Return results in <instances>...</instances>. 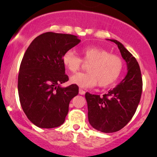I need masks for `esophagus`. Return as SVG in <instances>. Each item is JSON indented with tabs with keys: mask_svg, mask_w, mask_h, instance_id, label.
Listing matches in <instances>:
<instances>
[{
	"mask_svg": "<svg viewBox=\"0 0 157 157\" xmlns=\"http://www.w3.org/2000/svg\"><path fill=\"white\" fill-rule=\"evenodd\" d=\"M79 93H80V95H84L85 94V91L83 90V89L80 88V90H79Z\"/></svg>",
	"mask_w": 157,
	"mask_h": 157,
	"instance_id": "34e87169",
	"label": "esophagus"
}]
</instances>
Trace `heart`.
<instances>
[{
  "instance_id": "1",
  "label": "heart",
  "mask_w": 157,
  "mask_h": 157,
  "mask_svg": "<svg viewBox=\"0 0 157 157\" xmlns=\"http://www.w3.org/2000/svg\"><path fill=\"white\" fill-rule=\"evenodd\" d=\"M81 59L73 51H67L62 56L64 67L71 72H76L82 63L88 64L86 73H79L71 77V82L83 88L99 85L106 87L115 83L122 72L123 61L119 56L98 47L88 46L80 49Z\"/></svg>"
}]
</instances>
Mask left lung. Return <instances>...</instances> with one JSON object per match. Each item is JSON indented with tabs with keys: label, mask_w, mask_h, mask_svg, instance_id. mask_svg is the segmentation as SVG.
Segmentation results:
<instances>
[{
	"label": "left lung",
	"mask_w": 157,
	"mask_h": 157,
	"mask_svg": "<svg viewBox=\"0 0 157 157\" xmlns=\"http://www.w3.org/2000/svg\"><path fill=\"white\" fill-rule=\"evenodd\" d=\"M118 45L127 63V75L113 90L102 96L86 93L88 119L92 127L101 132L112 133L123 128L131 121L141 97L143 82L136 58L121 42L109 39Z\"/></svg>",
	"instance_id": "obj_1"
}]
</instances>
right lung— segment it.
Segmentation results:
<instances>
[{
  "mask_svg": "<svg viewBox=\"0 0 157 157\" xmlns=\"http://www.w3.org/2000/svg\"><path fill=\"white\" fill-rule=\"evenodd\" d=\"M80 42L74 35L48 32L37 36L26 49L20 67L18 93L23 112L37 127L57 128L65 121L79 87L60 86L69 80L62 56Z\"/></svg>",
  "mask_w": 157,
  "mask_h": 157,
  "instance_id": "add662e5",
  "label": "right lung"
}]
</instances>
